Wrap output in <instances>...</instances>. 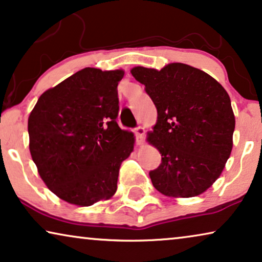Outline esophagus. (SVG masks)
Returning a JSON list of instances; mask_svg holds the SVG:
<instances>
[{
	"mask_svg": "<svg viewBox=\"0 0 262 262\" xmlns=\"http://www.w3.org/2000/svg\"><path fill=\"white\" fill-rule=\"evenodd\" d=\"M136 137H137V143L138 144H141V143L143 142V137H144V134H145V130L144 127L143 126H137L134 130Z\"/></svg>",
	"mask_w": 262,
	"mask_h": 262,
	"instance_id": "esophagus-1",
	"label": "esophagus"
}]
</instances>
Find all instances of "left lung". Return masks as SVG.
Segmentation results:
<instances>
[{"label": "left lung", "mask_w": 262, "mask_h": 262, "mask_svg": "<svg viewBox=\"0 0 262 262\" xmlns=\"http://www.w3.org/2000/svg\"><path fill=\"white\" fill-rule=\"evenodd\" d=\"M131 74L157 110L148 137L162 156L149 173L154 187L175 198L202 194L231 154L235 116L227 91L205 71L182 63L161 70L136 67Z\"/></svg>", "instance_id": "left-lung-1"}]
</instances>
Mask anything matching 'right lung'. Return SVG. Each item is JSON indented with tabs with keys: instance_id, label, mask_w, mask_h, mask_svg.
<instances>
[{
	"instance_id": "1",
	"label": "right lung",
	"mask_w": 262,
	"mask_h": 262,
	"mask_svg": "<svg viewBox=\"0 0 262 262\" xmlns=\"http://www.w3.org/2000/svg\"><path fill=\"white\" fill-rule=\"evenodd\" d=\"M123 70L84 68L42 93L28 118L30 151L50 191L78 206L110 199L135 137L117 123Z\"/></svg>"
}]
</instances>
